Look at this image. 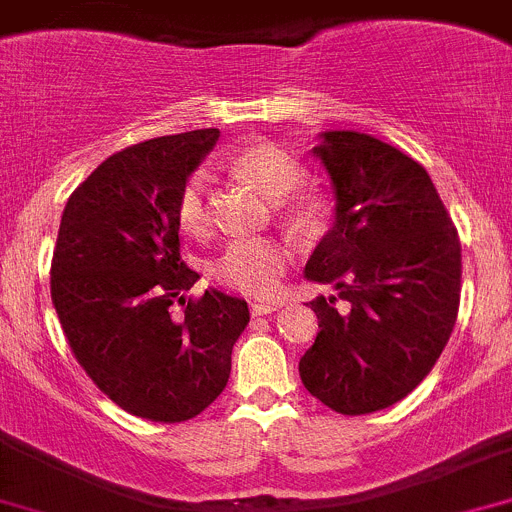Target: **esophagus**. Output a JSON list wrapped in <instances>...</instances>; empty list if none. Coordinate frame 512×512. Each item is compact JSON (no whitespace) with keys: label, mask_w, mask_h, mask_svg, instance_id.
<instances>
[{"label":"esophagus","mask_w":512,"mask_h":512,"mask_svg":"<svg viewBox=\"0 0 512 512\" xmlns=\"http://www.w3.org/2000/svg\"><path fill=\"white\" fill-rule=\"evenodd\" d=\"M278 308H280V303H275V300H255V303L250 305L252 315H267Z\"/></svg>","instance_id":"obj_1"}]
</instances>
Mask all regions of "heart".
<instances>
[{
	"label": "heart",
	"mask_w": 512,
	"mask_h": 512,
	"mask_svg": "<svg viewBox=\"0 0 512 512\" xmlns=\"http://www.w3.org/2000/svg\"><path fill=\"white\" fill-rule=\"evenodd\" d=\"M229 166L234 174H240L242 179L265 191L267 197H283V207L288 209L290 217L300 219L313 209V194L295 191L298 181L303 179V166L278 143H247L229 156ZM285 193L288 198L284 197ZM176 222L189 234H204L209 229L212 217H209L207 202V179L202 171L191 174L181 184L179 197H176ZM288 257L290 250L285 242L270 240V237H240V240L224 245V250L214 260L212 272L219 283L229 285V288L252 295H267L278 288Z\"/></svg>",
	"instance_id": "heart-1"
}]
</instances>
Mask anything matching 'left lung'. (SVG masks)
Instances as JSON below:
<instances>
[{"label":"left lung","instance_id":"8db88e82","mask_svg":"<svg viewBox=\"0 0 512 512\" xmlns=\"http://www.w3.org/2000/svg\"><path fill=\"white\" fill-rule=\"evenodd\" d=\"M336 219L305 265L352 308L315 298L318 336L300 358L305 389L338 414H371L412 394L437 364L460 308L462 247L432 179L399 148L326 131L313 148Z\"/></svg>","mask_w":512,"mask_h":512}]
</instances>
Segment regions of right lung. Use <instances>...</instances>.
Returning a JSON list of instances; mask_svg holds the SVG:
<instances>
[{"label":"right lung","instance_id":"obj_1","mask_svg":"<svg viewBox=\"0 0 512 512\" xmlns=\"http://www.w3.org/2000/svg\"><path fill=\"white\" fill-rule=\"evenodd\" d=\"M219 128L128 146L105 159L62 212L50 290L78 364L118 407L148 422H186L224 391L232 346L250 323L240 298L186 290L199 272L179 252L176 197ZM181 302L185 313L170 315Z\"/></svg>","mask_w":512,"mask_h":512}]
</instances>
